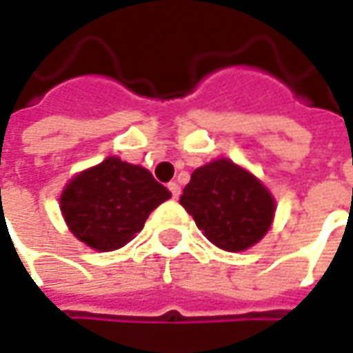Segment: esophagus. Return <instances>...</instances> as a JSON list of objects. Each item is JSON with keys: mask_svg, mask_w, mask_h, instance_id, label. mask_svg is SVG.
<instances>
[{"mask_svg": "<svg viewBox=\"0 0 353 353\" xmlns=\"http://www.w3.org/2000/svg\"><path fill=\"white\" fill-rule=\"evenodd\" d=\"M168 189L172 191V196H174V199H177V196H179V193H181V187L177 185L176 181H172V183H168Z\"/></svg>", "mask_w": 353, "mask_h": 353, "instance_id": "esophagus-1", "label": "esophagus"}]
</instances>
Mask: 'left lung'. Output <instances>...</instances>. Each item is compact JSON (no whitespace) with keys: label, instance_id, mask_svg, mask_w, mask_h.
Returning <instances> with one entry per match:
<instances>
[{"label":"left lung","instance_id":"obj_1","mask_svg":"<svg viewBox=\"0 0 353 353\" xmlns=\"http://www.w3.org/2000/svg\"><path fill=\"white\" fill-rule=\"evenodd\" d=\"M179 203L208 241L224 251L261 241L276 210L267 187L228 158L196 168Z\"/></svg>","mask_w":353,"mask_h":353}]
</instances>
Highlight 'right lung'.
<instances>
[{
  "mask_svg": "<svg viewBox=\"0 0 353 353\" xmlns=\"http://www.w3.org/2000/svg\"><path fill=\"white\" fill-rule=\"evenodd\" d=\"M170 196L148 170L110 157L73 177L59 207L77 239L96 251H114L129 243Z\"/></svg>",
  "mask_w": 353,
  "mask_h": 353,
  "instance_id": "1",
  "label": "right lung"
}]
</instances>
